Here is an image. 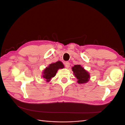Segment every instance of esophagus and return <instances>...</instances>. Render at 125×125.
Wrapping results in <instances>:
<instances>
[{
    "instance_id": "34e87169",
    "label": "esophagus",
    "mask_w": 125,
    "mask_h": 125,
    "mask_svg": "<svg viewBox=\"0 0 125 125\" xmlns=\"http://www.w3.org/2000/svg\"><path fill=\"white\" fill-rule=\"evenodd\" d=\"M65 65V67L67 68H68L70 67V63L69 62H66Z\"/></svg>"
}]
</instances>
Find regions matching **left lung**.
Segmentation results:
<instances>
[{"instance_id":"8db88e82","label":"left lung","mask_w":125,"mask_h":125,"mask_svg":"<svg viewBox=\"0 0 125 125\" xmlns=\"http://www.w3.org/2000/svg\"><path fill=\"white\" fill-rule=\"evenodd\" d=\"M72 70L73 71L74 75L78 79L79 83H86L89 81L90 74L87 71L80 65H74L72 67Z\"/></svg>"}]
</instances>
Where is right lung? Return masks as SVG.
Wrapping results in <instances>:
<instances>
[{
	"label": "right lung",
	"instance_id": "obj_1",
	"mask_svg": "<svg viewBox=\"0 0 125 125\" xmlns=\"http://www.w3.org/2000/svg\"><path fill=\"white\" fill-rule=\"evenodd\" d=\"M63 68L64 65L62 62L58 61L55 63H52L44 69L42 77L47 82H49L52 78L55 76L57 71L59 69H62Z\"/></svg>",
	"mask_w": 125,
	"mask_h": 125
}]
</instances>
